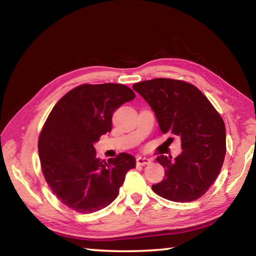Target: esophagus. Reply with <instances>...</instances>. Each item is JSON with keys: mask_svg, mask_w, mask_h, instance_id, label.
I'll return each mask as SVG.
<instances>
[{"mask_svg": "<svg viewBox=\"0 0 256 256\" xmlns=\"http://www.w3.org/2000/svg\"><path fill=\"white\" fill-rule=\"evenodd\" d=\"M150 162H151L150 158L142 157V156H138V157L136 158V164H140V166H144V164H148Z\"/></svg>", "mask_w": 256, "mask_h": 256, "instance_id": "obj_1", "label": "esophagus"}]
</instances>
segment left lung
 <instances>
[{
    "instance_id": "obj_1",
    "label": "left lung",
    "mask_w": 256,
    "mask_h": 256,
    "mask_svg": "<svg viewBox=\"0 0 256 256\" xmlns=\"http://www.w3.org/2000/svg\"><path fill=\"white\" fill-rule=\"evenodd\" d=\"M133 89L149 104L160 131L180 138L175 159L158 156L164 178L152 185L156 194L174 202L201 198L216 180L226 154V128L218 112L196 86L159 79L138 82Z\"/></svg>"
}]
</instances>
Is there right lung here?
Returning <instances> with one entry per match:
<instances>
[{
  "mask_svg": "<svg viewBox=\"0 0 256 256\" xmlns=\"http://www.w3.org/2000/svg\"><path fill=\"white\" fill-rule=\"evenodd\" d=\"M136 98L120 84H82L52 110L38 141L42 174L56 198L81 214L102 210L115 200L136 158L122 152L106 162L94 144L110 132L114 112Z\"/></svg>",
  "mask_w": 256,
  "mask_h": 256,
  "instance_id": "obj_1",
  "label": "right lung"
}]
</instances>
